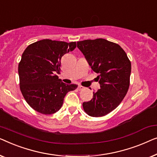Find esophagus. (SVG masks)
Listing matches in <instances>:
<instances>
[{
    "label": "esophagus",
    "mask_w": 157,
    "mask_h": 157,
    "mask_svg": "<svg viewBox=\"0 0 157 157\" xmlns=\"http://www.w3.org/2000/svg\"><path fill=\"white\" fill-rule=\"evenodd\" d=\"M78 89V90H82L85 89V87H82V86H81V85H79Z\"/></svg>",
    "instance_id": "esophagus-1"
}]
</instances>
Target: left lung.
<instances>
[{"instance_id":"1","label":"left lung","mask_w":157,"mask_h":157,"mask_svg":"<svg viewBox=\"0 0 157 157\" xmlns=\"http://www.w3.org/2000/svg\"><path fill=\"white\" fill-rule=\"evenodd\" d=\"M77 46L98 74L96 79L100 85L92 100L83 102V109L91 117L105 116L117 107L127 94L131 62L118 44L105 39L78 41Z\"/></svg>"}]
</instances>
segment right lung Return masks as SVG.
<instances>
[{
    "label": "right lung",
    "instance_id": "obj_1",
    "mask_svg": "<svg viewBox=\"0 0 157 157\" xmlns=\"http://www.w3.org/2000/svg\"><path fill=\"white\" fill-rule=\"evenodd\" d=\"M76 48L75 42L44 39L28 45L18 65L20 88L23 98L35 111L43 114L60 109L68 92L78 85H67L56 73L60 69L61 57Z\"/></svg>",
    "mask_w": 157,
    "mask_h": 157
}]
</instances>
